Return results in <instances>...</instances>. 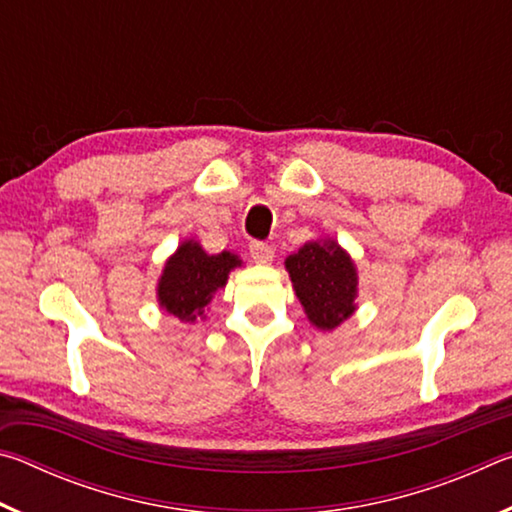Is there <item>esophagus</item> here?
<instances>
[{
    "label": "esophagus",
    "instance_id": "1",
    "mask_svg": "<svg viewBox=\"0 0 512 512\" xmlns=\"http://www.w3.org/2000/svg\"><path fill=\"white\" fill-rule=\"evenodd\" d=\"M273 255V248L268 244H262V241H253V244H250V257H253L255 264H271Z\"/></svg>",
    "mask_w": 512,
    "mask_h": 512
}]
</instances>
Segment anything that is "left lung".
<instances>
[{
  "instance_id": "8db88e82",
  "label": "left lung",
  "mask_w": 512,
  "mask_h": 512,
  "mask_svg": "<svg viewBox=\"0 0 512 512\" xmlns=\"http://www.w3.org/2000/svg\"><path fill=\"white\" fill-rule=\"evenodd\" d=\"M284 268L309 323L320 332H332L357 311V264L336 239L307 241L284 259Z\"/></svg>"
}]
</instances>
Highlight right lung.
Segmentation results:
<instances>
[{
    "instance_id": "obj_1",
    "label": "right lung",
    "mask_w": 512,
    "mask_h": 512,
    "mask_svg": "<svg viewBox=\"0 0 512 512\" xmlns=\"http://www.w3.org/2000/svg\"><path fill=\"white\" fill-rule=\"evenodd\" d=\"M239 266H244V262L230 250L210 255L205 253L201 241H180L176 253L169 255L158 277L155 298L160 309L178 318L180 323L205 320L212 298L225 289L230 273Z\"/></svg>"
}]
</instances>
